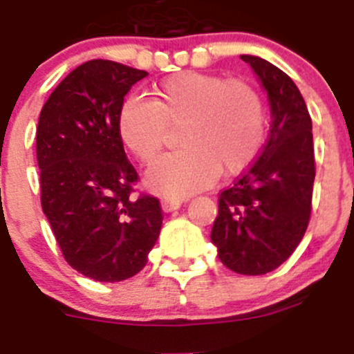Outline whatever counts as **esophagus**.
<instances>
[{
	"mask_svg": "<svg viewBox=\"0 0 354 354\" xmlns=\"http://www.w3.org/2000/svg\"><path fill=\"white\" fill-rule=\"evenodd\" d=\"M183 205V199H176V197H164L162 199V209L164 212H173Z\"/></svg>",
	"mask_w": 354,
	"mask_h": 354,
	"instance_id": "esophagus-1",
	"label": "esophagus"
}]
</instances>
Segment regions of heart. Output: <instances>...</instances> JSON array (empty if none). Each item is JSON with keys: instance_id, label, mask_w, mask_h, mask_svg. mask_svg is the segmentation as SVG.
<instances>
[{"instance_id": "b5f03b06", "label": "heart", "mask_w": 354, "mask_h": 354, "mask_svg": "<svg viewBox=\"0 0 354 354\" xmlns=\"http://www.w3.org/2000/svg\"><path fill=\"white\" fill-rule=\"evenodd\" d=\"M153 100L129 97L118 113L123 145L149 164L169 127H180L183 146L158 158L146 174L151 190L181 197L208 187L218 173L232 176L256 160L266 138V111L259 91L240 79L180 72L155 88Z\"/></svg>"}]
</instances>
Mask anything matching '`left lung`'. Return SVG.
Listing matches in <instances>:
<instances>
[{
    "label": "left lung",
    "mask_w": 354,
    "mask_h": 354,
    "mask_svg": "<svg viewBox=\"0 0 354 354\" xmlns=\"http://www.w3.org/2000/svg\"><path fill=\"white\" fill-rule=\"evenodd\" d=\"M268 91L272 127L263 151L218 194L212 241L218 259L241 275H264L300 245L316 178L312 120L288 74L257 56H240Z\"/></svg>",
    "instance_id": "left-lung-1"
}]
</instances>
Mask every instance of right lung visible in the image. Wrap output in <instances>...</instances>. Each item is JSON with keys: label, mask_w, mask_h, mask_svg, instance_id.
<instances>
[{"label": "right lung", "mask_w": 354, "mask_h": 354, "mask_svg": "<svg viewBox=\"0 0 354 354\" xmlns=\"http://www.w3.org/2000/svg\"><path fill=\"white\" fill-rule=\"evenodd\" d=\"M148 72L109 59L72 70L44 104L37 127L40 203L66 263L98 282L141 272L162 227L160 201L136 196L118 113Z\"/></svg>", "instance_id": "add662e5"}]
</instances>
